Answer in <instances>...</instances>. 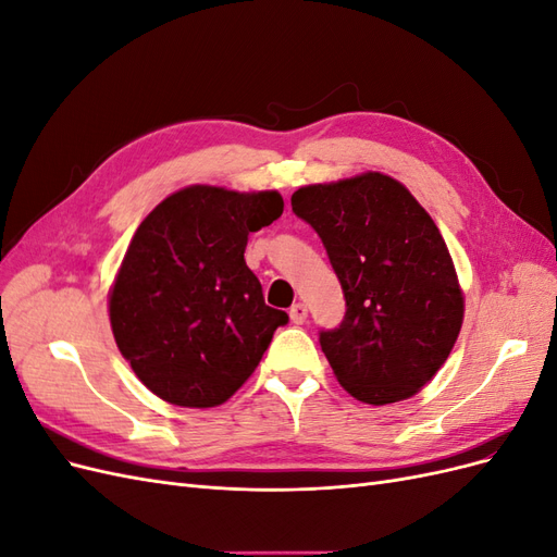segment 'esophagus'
<instances>
[{
	"mask_svg": "<svg viewBox=\"0 0 557 557\" xmlns=\"http://www.w3.org/2000/svg\"><path fill=\"white\" fill-rule=\"evenodd\" d=\"M290 320L295 325H301L307 320V315H309V311H307V305H301V301H297V305H293L290 307Z\"/></svg>",
	"mask_w": 557,
	"mask_h": 557,
	"instance_id": "esophagus-1",
	"label": "esophagus"
}]
</instances>
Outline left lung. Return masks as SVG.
Listing matches in <instances>:
<instances>
[{
  "mask_svg": "<svg viewBox=\"0 0 557 557\" xmlns=\"http://www.w3.org/2000/svg\"><path fill=\"white\" fill-rule=\"evenodd\" d=\"M293 211L323 242L346 297L339 327L320 332L332 372L352 397H413L458 339L465 297L430 213L381 172L293 193Z\"/></svg>",
  "mask_w": 557,
  "mask_h": 557,
  "instance_id": "1",
  "label": "left lung"
}]
</instances>
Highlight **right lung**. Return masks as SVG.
Segmentation results:
<instances>
[{
    "instance_id": "1",
    "label": "right lung",
    "mask_w": 557,
    "mask_h": 557,
    "mask_svg": "<svg viewBox=\"0 0 557 557\" xmlns=\"http://www.w3.org/2000/svg\"><path fill=\"white\" fill-rule=\"evenodd\" d=\"M283 213L276 190L188 185L134 232L109 318L132 372L160 399L209 409L256 372L288 313L264 305L244 260L248 234Z\"/></svg>"
}]
</instances>
